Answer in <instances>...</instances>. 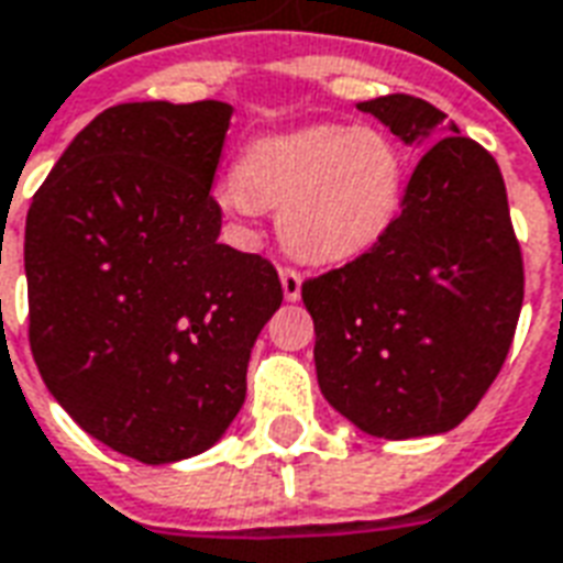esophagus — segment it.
<instances>
[{
  "instance_id": "obj_1",
  "label": "esophagus",
  "mask_w": 563,
  "mask_h": 563,
  "mask_svg": "<svg viewBox=\"0 0 563 563\" xmlns=\"http://www.w3.org/2000/svg\"><path fill=\"white\" fill-rule=\"evenodd\" d=\"M301 280H303L301 271L283 265L280 283H283V295H286V301H298V298H301Z\"/></svg>"
}]
</instances>
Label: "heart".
Here are the masks:
<instances>
[{
    "mask_svg": "<svg viewBox=\"0 0 563 563\" xmlns=\"http://www.w3.org/2000/svg\"><path fill=\"white\" fill-rule=\"evenodd\" d=\"M406 190V154L385 131L313 124L250 143L239 169L220 178L218 202L241 218L277 208L283 247L334 265L385 239Z\"/></svg>",
    "mask_w": 563,
    "mask_h": 563,
    "instance_id": "b5f03b06",
    "label": "heart"
}]
</instances>
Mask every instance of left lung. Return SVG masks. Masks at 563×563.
I'll use <instances>...</instances> for the list:
<instances>
[{"label": "left lung", "instance_id": "1", "mask_svg": "<svg viewBox=\"0 0 563 563\" xmlns=\"http://www.w3.org/2000/svg\"><path fill=\"white\" fill-rule=\"evenodd\" d=\"M420 145L406 206L376 247L303 280L324 399L378 439L453 430L489 390L526 295L501 169L411 95L357 103Z\"/></svg>", "mask_w": 563, "mask_h": 563}]
</instances>
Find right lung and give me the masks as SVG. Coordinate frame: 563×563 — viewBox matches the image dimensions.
<instances>
[{
	"mask_svg": "<svg viewBox=\"0 0 563 563\" xmlns=\"http://www.w3.org/2000/svg\"><path fill=\"white\" fill-rule=\"evenodd\" d=\"M232 107L119 103L65 148L26 218L29 345L82 430L164 465L208 451L244 406L277 268L220 244Z\"/></svg>",
	"mask_w": 563,
	"mask_h": 563,
	"instance_id": "obj_1",
	"label": "right lung"
}]
</instances>
